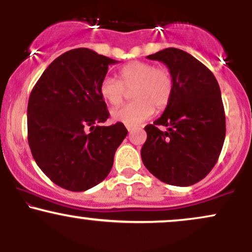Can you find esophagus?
<instances>
[{"mask_svg":"<svg viewBox=\"0 0 252 252\" xmlns=\"http://www.w3.org/2000/svg\"><path fill=\"white\" fill-rule=\"evenodd\" d=\"M126 129H128V131H131V130L134 129V126H126Z\"/></svg>","mask_w":252,"mask_h":252,"instance_id":"esophagus-1","label":"esophagus"}]
</instances>
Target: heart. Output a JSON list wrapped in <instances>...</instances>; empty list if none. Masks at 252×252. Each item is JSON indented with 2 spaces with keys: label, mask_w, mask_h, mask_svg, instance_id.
Listing matches in <instances>:
<instances>
[{
  "label": "heart",
  "mask_w": 252,
  "mask_h": 252,
  "mask_svg": "<svg viewBox=\"0 0 252 252\" xmlns=\"http://www.w3.org/2000/svg\"><path fill=\"white\" fill-rule=\"evenodd\" d=\"M120 80L103 78L99 94L110 105H120L131 90L134 102L111 111L112 120L126 126H137L154 114L167 108L174 92V78L168 67L147 62H131L118 71Z\"/></svg>",
  "instance_id": "b5f03b06"
}]
</instances>
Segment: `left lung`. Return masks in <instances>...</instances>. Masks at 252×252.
<instances>
[{"instance_id": "1", "label": "left lung", "mask_w": 252, "mask_h": 252, "mask_svg": "<svg viewBox=\"0 0 252 252\" xmlns=\"http://www.w3.org/2000/svg\"><path fill=\"white\" fill-rule=\"evenodd\" d=\"M162 62L174 78V92L162 116L146 126L141 149L146 168L173 186H190L212 170L225 140V111L216 77L179 48L147 57ZM167 126V132L158 129Z\"/></svg>"}]
</instances>
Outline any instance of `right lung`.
<instances>
[{
	"label": "right lung",
	"instance_id": "right-lung-1",
	"mask_svg": "<svg viewBox=\"0 0 252 252\" xmlns=\"http://www.w3.org/2000/svg\"><path fill=\"white\" fill-rule=\"evenodd\" d=\"M118 62L89 48L58 57L31 92L28 143L40 169L54 184L83 192L102 182L128 130L109 118L99 84L109 65Z\"/></svg>",
	"mask_w": 252,
	"mask_h": 252
}]
</instances>
